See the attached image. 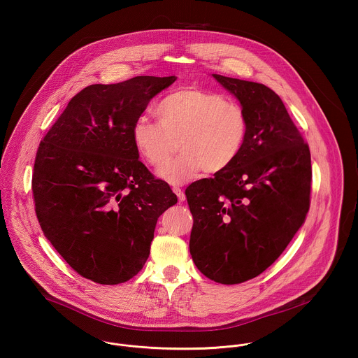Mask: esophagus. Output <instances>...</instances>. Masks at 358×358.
<instances>
[{"label": "esophagus", "mask_w": 358, "mask_h": 358, "mask_svg": "<svg viewBox=\"0 0 358 358\" xmlns=\"http://www.w3.org/2000/svg\"><path fill=\"white\" fill-rule=\"evenodd\" d=\"M172 190H173V193L178 196V199H179V201H180V203H183V201L186 200L185 192H183L180 187H178V186H173V187H172Z\"/></svg>", "instance_id": "1"}]
</instances>
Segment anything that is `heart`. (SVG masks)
<instances>
[{
    "instance_id": "1",
    "label": "heart",
    "mask_w": 358,
    "mask_h": 358,
    "mask_svg": "<svg viewBox=\"0 0 358 358\" xmlns=\"http://www.w3.org/2000/svg\"><path fill=\"white\" fill-rule=\"evenodd\" d=\"M158 123L145 117L135 121L132 141L136 152L154 168H161L176 148L182 152L159 171L179 185L201 168L208 173L227 168L241 152L248 121L244 108L229 98L199 87H183L166 95L155 108Z\"/></svg>"
}]
</instances>
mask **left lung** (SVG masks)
I'll list each match as a JSON object with an SVG mask.
<instances>
[{
	"label": "left lung",
	"mask_w": 358,
	"mask_h": 358,
	"mask_svg": "<svg viewBox=\"0 0 358 358\" xmlns=\"http://www.w3.org/2000/svg\"><path fill=\"white\" fill-rule=\"evenodd\" d=\"M245 111L238 157L186 189L194 223L190 254L219 284L255 278L284 252L310 208L308 145L280 96L263 84L212 74Z\"/></svg>",
	"instance_id": "left-lung-1"
}]
</instances>
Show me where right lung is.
<instances>
[{
    "label": "right lung",
    "instance_id": "add662e5",
    "mask_svg": "<svg viewBox=\"0 0 358 358\" xmlns=\"http://www.w3.org/2000/svg\"><path fill=\"white\" fill-rule=\"evenodd\" d=\"M176 77L138 76L84 88L41 141L31 180L44 236L80 275L131 280L150 255L157 219L178 203L132 141L149 102Z\"/></svg>",
    "mask_w": 358,
    "mask_h": 358
}]
</instances>
